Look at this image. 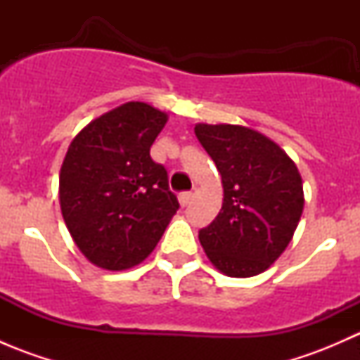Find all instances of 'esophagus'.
<instances>
[{"mask_svg": "<svg viewBox=\"0 0 360 360\" xmlns=\"http://www.w3.org/2000/svg\"><path fill=\"white\" fill-rule=\"evenodd\" d=\"M191 198H193V193H191V191H184V193L179 195V203L183 207H186L188 203L191 202Z\"/></svg>", "mask_w": 360, "mask_h": 360, "instance_id": "34e87169", "label": "esophagus"}]
</instances>
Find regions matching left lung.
<instances>
[{
  "mask_svg": "<svg viewBox=\"0 0 360 360\" xmlns=\"http://www.w3.org/2000/svg\"><path fill=\"white\" fill-rule=\"evenodd\" d=\"M195 134L223 183V207L198 238L210 263L228 277H254L291 242L303 214L296 163L270 137L242 125L197 123Z\"/></svg>",
  "mask_w": 360,
  "mask_h": 360,
  "instance_id": "obj_1",
  "label": "left lung"
}]
</instances>
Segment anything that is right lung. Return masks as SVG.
Segmentation results:
<instances>
[{
	"instance_id": "obj_1",
	"label": "right lung",
	"mask_w": 360,
	"mask_h": 360,
	"mask_svg": "<svg viewBox=\"0 0 360 360\" xmlns=\"http://www.w3.org/2000/svg\"><path fill=\"white\" fill-rule=\"evenodd\" d=\"M167 120V112L132 101L92 120L69 144L60 210L76 248L96 266L139 264L179 209L165 167L150 157Z\"/></svg>"
}]
</instances>
